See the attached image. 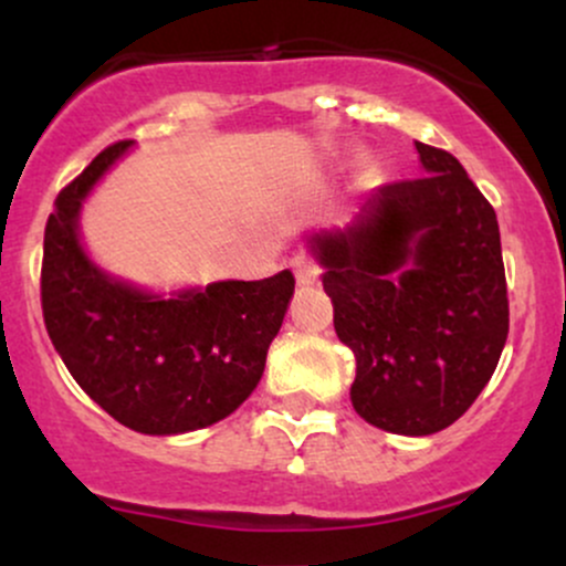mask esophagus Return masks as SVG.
Here are the masks:
<instances>
[{"label":"esophagus","instance_id":"obj_1","mask_svg":"<svg viewBox=\"0 0 566 566\" xmlns=\"http://www.w3.org/2000/svg\"><path fill=\"white\" fill-rule=\"evenodd\" d=\"M292 271H295V279L301 287H311L319 279V265L311 261L308 255H295L292 258Z\"/></svg>","mask_w":566,"mask_h":566}]
</instances>
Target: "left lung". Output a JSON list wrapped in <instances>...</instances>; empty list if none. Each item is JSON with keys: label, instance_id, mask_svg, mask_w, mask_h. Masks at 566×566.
I'll return each mask as SVG.
<instances>
[{"label": "left lung", "instance_id": "8db88e82", "mask_svg": "<svg viewBox=\"0 0 566 566\" xmlns=\"http://www.w3.org/2000/svg\"><path fill=\"white\" fill-rule=\"evenodd\" d=\"M415 148L420 178L380 186L348 223L305 237L356 356L350 405L401 437L452 426L509 337L495 210L452 154Z\"/></svg>", "mask_w": 566, "mask_h": 566}]
</instances>
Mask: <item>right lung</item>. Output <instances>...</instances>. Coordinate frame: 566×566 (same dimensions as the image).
<instances>
[{"label":"right lung","mask_w":566,"mask_h":566,"mask_svg":"<svg viewBox=\"0 0 566 566\" xmlns=\"http://www.w3.org/2000/svg\"><path fill=\"white\" fill-rule=\"evenodd\" d=\"M129 148L108 146L57 193L44 229L42 311L63 365L95 405L133 431L175 437L229 418L255 391L295 276L284 269L157 292L97 265L82 242V207Z\"/></svg>","instance_id":"add662e5"}]
</instances>
